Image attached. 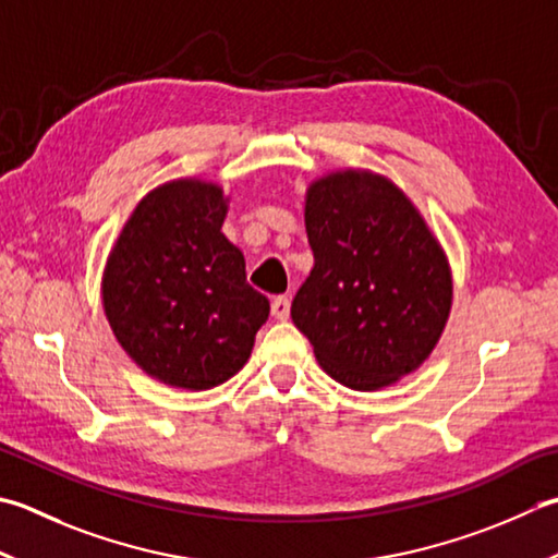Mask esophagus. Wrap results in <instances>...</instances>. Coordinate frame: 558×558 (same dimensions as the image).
I'll use <instances>...</instances> for the list:
<instances>
[{"instance_id": "obj_1", "label": "esophagus", "mask_w": 558, "mask_h": 558, "mask_svg": "<svg viewBox=\"0 0 558 558\" xmlns=\"http://www.w3.org/2000/svg\"><path fill=\"white\" fill-rule=\"evenodd\" d=\"M270 310H272V316H276V319L286 322L290 316V300L286 298V294H278V298H272Z\"/></svg>"}]
</instances>
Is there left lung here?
<instances>
[{
	"instance_id": "1",
	"label": "left lung",
	"mask_w": 558,
	"mask_h": 558,
	"mask_svg": "<svg viewBox=\"0 0 558 558\" xmlns=\"http://www.w3.org/2000/svg\"><path fill=\"white\" fill-rule=\"evenodd\" d=\"M304 227L314 268L290 314L324 373L355 391L416 373L452 310V270L418 207L381 173L338 169L310 183Z\"/></svg>"
}]
</instances>
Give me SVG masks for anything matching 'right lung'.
I'll return each mask as SVG.
<instances>
[{
	"label": "right lung",
	"mask_w": 558,
	"mask_h": 558,
	"mask_svg": "<svg viewBox=\"0 0 558 558\" xmlns=\"http://www.w3.org/2000/svg\"><path fill=\"white\" fill-rule=\"evenodd\" d=\"M222 185L177 179L137 203L108 254L101 300L120 348L179 389H213L246 365L270 304L222 234Z\"/></svg>",
	"instance_id": "add662e5"
}]
</instances>
